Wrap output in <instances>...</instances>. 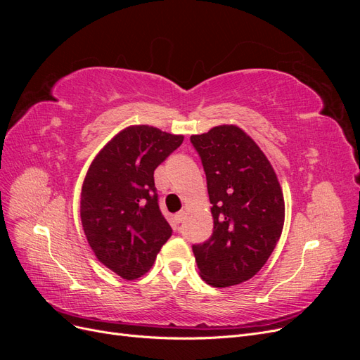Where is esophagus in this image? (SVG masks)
Returning <instances> with one entry per match:
<instances>
[{
	"label": "esophagus",
	"instance_id": "1",
	"mask_svg": "<svg viewBox=\"0 0 360 360\" xmlns=\"http://www.w3.org/2000/svg\"><path fill=\"white\" fill-rule=\"evenodd\" d=\"M184 216H186V213H184V212H179L176 216H174V221H176L177 224H180V222H183Z\"/></svg>",
	"mask_w": 360,
	"mask_h": 360
}]
</instances>
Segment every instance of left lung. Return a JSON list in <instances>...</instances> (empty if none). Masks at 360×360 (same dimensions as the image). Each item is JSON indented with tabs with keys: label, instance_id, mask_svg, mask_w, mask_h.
Returning a JSON list of instances; mask_svg holds the SVG:
<instances>
[{
	"label": "left lung",
	"instance_id": "left-lung-1",
	"mask_svg": "<svg viewBox=\"0 0 360 360\" xmlns=\"http://www.w3.org/2000/svg\"><path fill=\"white\" fill-rule=\"evenodd\" d=\"M212 202L213 234L192 245L202 279L230 287L252 278L274 252L284 226V195L259 147L242 129L217 126L192 135Z\"/></svg>",
	"mask_w": 360,
	"mask_h": 360
}]
</instances>
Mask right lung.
I'll list each match as a JSON object with an SVG mask.
<instances>
[{
	"label": "right lung",
	"mask_w": 360,
	"mask_h": 360,
	"mask_svg": "<svg viewBox=\"0 0 360 360\" xmlns=\"http://www.w3.org/2000/svg\"><path fill=\"white\" fill-rule=\"evenodd\" d=\"M183 143L151 126H130L93 160L81 221L97 259L124 279L143 276L172 234L159 209L155 169Z\"/></svg>",
	"instance_id": "1"
}]
</instances>
